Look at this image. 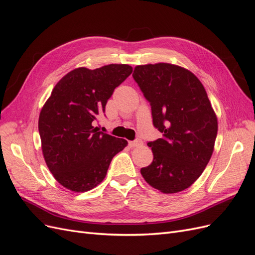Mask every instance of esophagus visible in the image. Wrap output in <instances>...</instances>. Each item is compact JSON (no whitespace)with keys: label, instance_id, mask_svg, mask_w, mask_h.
Listing matches in <instances>:
<instances>
[{"label":"esophagus","instance_id":"34e87169","mask_svg":"<svg viewBox=\"0 0 255 255\" xmlns=\"http://www.w3.org/2000/svg\"><path fill=\"white\" fill-rule=\"evenodd\" d=\"M143 143L140 139H137V140H134V141H128V145L130 146V148H137V146H141Z\"/></svg>","mask_w":255,"mask_h":255}]
</instances>
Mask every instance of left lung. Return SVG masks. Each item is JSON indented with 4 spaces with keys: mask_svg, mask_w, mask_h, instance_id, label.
I'll return each mask as SVG.
<instances>
[{
    "mask_svg": "<svg viewBox=\"0 0 255 255\" xmlns=\"http://www.w3.org/2000/svg\"><path fill=\"white\" fill-rule=\"evenodd\" d=\"M133 78L151 104L153 125L163 138L149 142L152 163L140 173L150 186L175 194L202 174L214 152L217 116L197 76L169 63L139 65Z\"/></svg>",
    "mask_w": 255,
    "mask_h": 255,
    "instance_id": "8db88e82",
    "label": "left lung"
}]
</instances>
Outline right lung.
Here are the masks:
<instances>
[{"label": "right lung", "mask_w": 255, "mask_h": 255, "mask_svg": "<svg viewBox=\"0 0 255 255\" xmlns=\"http://www.w3.org/2000/svg\"><path fill=\"white\" fill-rule=\"evenodd\" d=\"M126 64L68 72L42 106L38 129L49 170L61 186L88 191L101 183L116 154L128 141L98 132L94 122L105 111L116 87L132 73Z\"/></svg>", "instance_id": "add662e5"}]
</instances>
